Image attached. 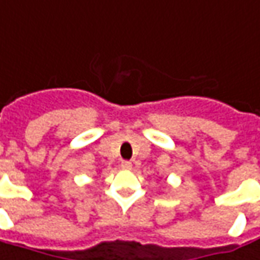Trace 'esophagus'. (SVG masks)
<instances>
[{
    "mask_svg": "<svg viewBox=\"0 0 260 260\" xmlns=\"http://www.w3.org/2000/svg\"><path fill=\"white\" fill-rule=\"evenodd\" d=\"M121 168L128 171V169H131V168H132V162H129V160H122V162H121Z\"/></svg>",
    "mask_w": 260,
    "mask_h": 260,
    "instance_id": "34e87169",
    "label": "esophagus"
}]
</instances>
